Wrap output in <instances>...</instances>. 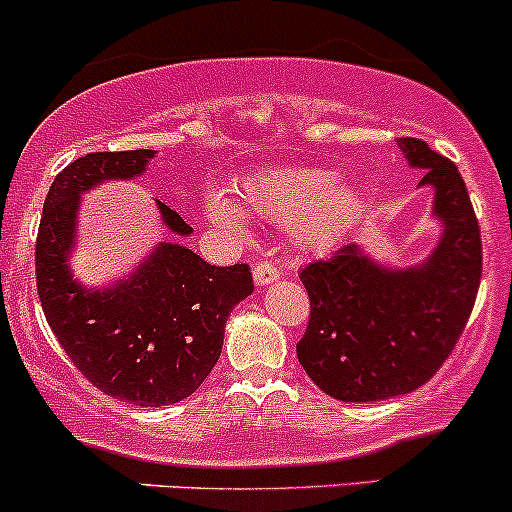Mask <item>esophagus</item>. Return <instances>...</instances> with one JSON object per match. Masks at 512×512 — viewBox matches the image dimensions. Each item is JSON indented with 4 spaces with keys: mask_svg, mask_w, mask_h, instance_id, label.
I'll return each instance as SVG.
<instances>
[{
    "mask_svg": "<svg viewBox=\"0 0 512 512\" xmlns=\"http://www.w3.org/2000/svg\"><path fill=\"white\" fill-rule=\"evenodd\" d=\"M278 278H280V268L275 266L273 261H268V258H263V261L256 263V268H254V283H256L258 287L273 285Z\"/></svg>",
    "mask_w": 512,
    "mask_h": 512,
    "instance_id": "1",
    "label": "esophagus"
}]
</instances>
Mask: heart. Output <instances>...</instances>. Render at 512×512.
<instances>
[{
	"label": "heart",
	"instance_id": "b5f03b06",
	"mask_svg": "<svg viewBox=\"0 0 512 512\" xmlns=\"http://www.w3.org/2000/svg\"><path fill=\"white\" fill-rule=\"evenodd\" d=\"M232 200L246 215L290 222V234L304 251L336 246L363 210V193L341 183V174L324 166H275L256 171L232 188ZM212 227L241 237L244 220L225 200L205 205Z\"/></svg>",
	"mask_w": 512,
	"mask_h": 512
}]
</instances>
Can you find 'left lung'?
<instances>
[{
  "label": "left lung",
  "instance_id": "left-lung-1",
  "mask_svg": "<svg viewBox=\"0 0 512 512\" xmlns=\"http://www.w3.org/2000/svg\"><path fill=\"white\" fill-rule=\"evenodd\" d=\"M399 152L433 191L438 244L413 266L377 261L358 244L300 271L312 312L297 360L338 401L394 399L426 384L455 348L481 280V234L467 186L423 140Z\"/></svg>",
  "mask_w": 512,
  "mask_h": 512
}]
</instances>
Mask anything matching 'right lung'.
Wrapping results in <instances>:
<instances>
[{
    "label": "right lung",
    "mask_w": 512,
    "mask_h": 512,
    "mask_svg": "<svg viewBox=\"0 0 512 512\" xmlns=\"http://www.w3.org/2000/svg\"><path fill=\"white\" fill-rule=\"evenodd\" d=\"M154 149L94 152L57 174L40 217L36 280L50 329L101 392L128 404L169 406L191 396L222 353L232 309L254 292L249 266H210L183 246L193 229L157 200L171 241H159L108 285H86L72 271L82 195L111 181H135Z\"/></svg>",
    "instance_id": "obj_1"
}]
</instances>
